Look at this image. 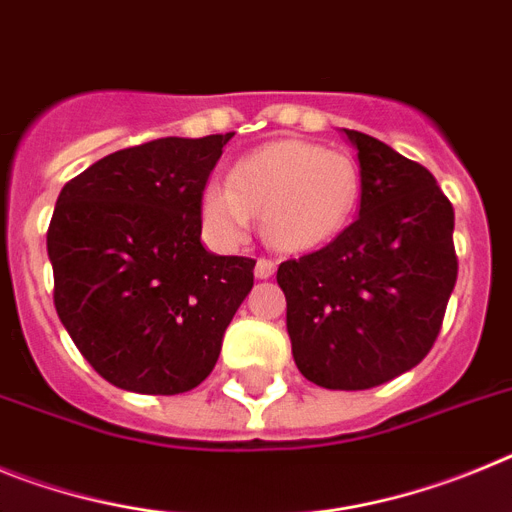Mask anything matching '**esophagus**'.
<instances>
[{
  "label": "esophagus",
  "mask_w": 512,
  "mask_h": 512,
  "mask_svg": "<svg viewBox=\"0 0 512 512\" xmlns=\"http://www.w3.org/2000/svg\"><path fill=\"white\" fill-rule=\"evenodd\" d=\"M274 271H277V264L271 259H259L256 261V269H253V274H256V279H269L274 277Z\"/></svg>",
  "instance_id": "obj_1"
}]
</instances>
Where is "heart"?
I'll return each instance as SVG.
<instances>
[{
	"mask_svg": "<svg viewBox=\"0 0 512 512\" xmlns=\"http://www.w3.org/2000/svg\"><path fill=\"white\" fill-rule=\"evenodd\" d=\"M359 194V166L351 156L307 140H274L238 158L228 184H205L200 212L220 243L243 241L253 215H261L271 246L310 251L346 228Z\"/></svg>",
	"mask_w": 512,
	"mask_h": 512,
	"instance_id": "1",
	"label": "heart"
}]
</instances>
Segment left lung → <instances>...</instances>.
<instances>
[{
  "mask_svg": "<svg viewBox=\"0 0 512 512\" xmlns=\"http://www.w3.org/2000/svg\"><path fill=\"white\" fill-rule=\"evenodd\" d=\"M359 217L336 241L279 264L302 377L369 390L410 372L441 330L456 284L454 207L425 166L359 130Z\"/></svg>",
  "mask_w": 512,
  "mask_h": 512,
  "instance_id": "obj_1",
  "label": "left lung"
}]
</instances>
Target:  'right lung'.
<instances>
[{
    "label": "right lung",
    "instance_id": "add662e5",
    "mask_svg": "<svg viewBox=\"0 0 512 512\" xmlns=\"http://www.w3.org/2000/svg\"><path fill=\"white\" fill-rule=\"evenodd\" d=\"M233 138H158L61 189L48 228L53 302L94 372L138 395H179L212 372L256 261L202 246L200 197Z\"/></svg>",
    "mask_w": 512,
    "mask_h": 512
}]
</instances>
